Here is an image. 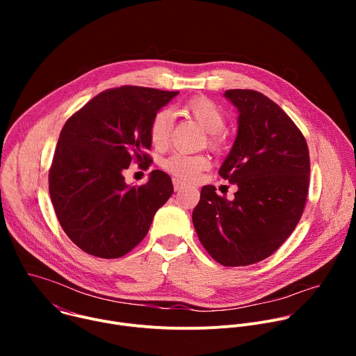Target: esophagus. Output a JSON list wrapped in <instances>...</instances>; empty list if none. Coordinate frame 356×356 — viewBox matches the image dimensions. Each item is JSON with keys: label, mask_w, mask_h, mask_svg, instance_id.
Returning a JSON list of instances; mask_svg holds the SVG:
<instances>
[{"label": "esophagus", "mask_w": 356, "mask_h": 356, "mask_svg": "<svg viewBox=\"0 0 356 356\" xmlns=\"http://www.w3.org/2000/svg\"><path fill=\"white\" fill-rule=\"evenodd\" d=\"M183 186H184V183H183V181H180V180H177V179H173V187H175V190H176V191L181 190V188H183Z\"/></svg>", "instance_id": "34e87169"}]
</instances>
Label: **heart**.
Instances as JSON below:
<instances>
[{
    "label": "heart",
    "instance_id": "heart-1",
    "mask_svg": "<svg viewBox=\"0 0 356 356\" xmlns=\"http://www.w3.org/2000/svg\"><path fill=\"white\" fill-rule=\"evenodd\" d=\"M181 110L186 115L193 118L202 131L209 134V142L213 147H220L222 145L224 139L220 131L225 125V115L214 101L207 97H194L187 101ZM170 113L166 110L156 113L149 125V138L152 145L158 149L165 147L170 138ZM209 166V159L202 155L173 154L163 161V169L184 181L194 180L200 172L206 170Z\"/></svg>",
    "mask_w": 356,
    "mask_h": 356
}]
</instances>
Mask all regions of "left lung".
Returning <instances> with one entry per match:
<instances>
[{"mask_svg":"<svg viewBox=\"0 0 356 356\" xmlns=\"http://www.w3.org/2000/svg\"><path fill=\"white\" fill-rule=\"evenodd\" d=\"M224 97L238 111V131L218 173L238 190L228 200L202 187L193 225L218 264L248 266L270 257L300 221L310 156L302 134L270 98L253 90Z\"/></svg>","mask_w":356,"mask_h":356,"instance_id":"obj_1","label":"left lung"}]
</instances>
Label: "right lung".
Wrapping results in <instances>:
<instances>
[{
  "label": "right lung",
  "instance_id": "add662e5",
  "mask_svg": "<svg viewBox=\"0 0 356 356\" xmlns=\"http://www.w3.org/2000/svg\"><path fill=\"white\" fill-rule=\"evenodd\" d=\"M179 91L122 86L99 92L65 124L49 194L66 235L92 257L115 259L147 234L156 211L173 194L169 175L152 170L140 187L127 184L135 161L149 166V125Z\"/></svg>",
  "mask_w": 356,
  "mask_h": 356
}]
</instances>
